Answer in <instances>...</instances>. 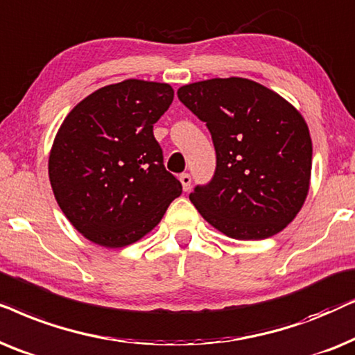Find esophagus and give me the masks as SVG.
<instances>
[{
    "mask_svg": "<svg viewBox=\"0 0 355 355\" xmlns=\"http://www.w3.org/2000/svg\"><path fill=\"white\" fill-rule=\"evenodd\" d=\"M180 182H182L183 191L190 190V188H191V177H190V173H182L180 175Z\"/></svg>",
    "mask_w": 355,
    "mask_h": 355,
    "instance_id": "esophagus-1",
    "label": "esophagus"
}]
</instances>
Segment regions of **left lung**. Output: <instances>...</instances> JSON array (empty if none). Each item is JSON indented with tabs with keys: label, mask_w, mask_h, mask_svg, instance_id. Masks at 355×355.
<instances>
[{
	"label": "left lung",
	"mask_w": 355,
	"mask_h": 355,
	"mask_svg": "<svg viewBox=\"0 0 355 355\" xmlns=\"http://www.w3.org/2000/svg\"><path fill=\"white\" fill-rule=\"evenodd\" d=\"M177 96L206 123L216 149L211 182L190 195L200 214L237 240L281 232L310 187L311 139L304 116L279 94L243 78L193 83Z\"/></svg>",
	"instance_id": "1"
}]
</instances>
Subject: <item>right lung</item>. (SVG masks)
I'll list each match as a JSON object with an SVG mask.
<instances>
[{
  "instance_id": "right-lung-1",
  "label": "right lung",
  "mask_w": 355,
  "mask_h": 355,
  "mask_svg": "<svg viewBox=\"0 0 355 355\" xmlns=\"http://www.w3.org/2000/svg\"><path fill=\"white\" fill-rule=\"evenodd\" d=\"M172 101L168 84L128 79L92 92L61 123L50 183L63 214L91 242H138L182 195L153 131Z\"/></svg>"
}]
</instances>
